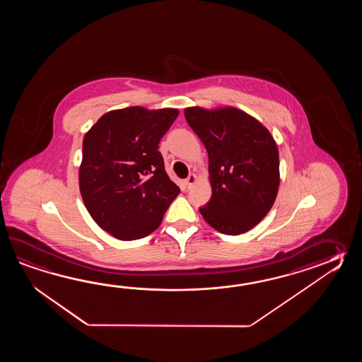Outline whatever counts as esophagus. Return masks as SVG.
<instances>
[{"mask_svg":"<svg viewBox=\"0 0 362 362\" xmlns=\"http://www.w3.org/2000/svg\"><path fill=\"white\" fill-rule=\"evenodd\" d=\"M197 180H198V177H197V175H195V173H190V175H189V177L186 178L185 184H186V186H187V187L190 189L192 185L197 182Z\"/></svg>","mask_w":362,"mask_h":362,"instance_id":"esophagus-1","label":"esophagus"}]
</instances>
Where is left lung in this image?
Instances as JSON below:
<instances>
[{
	"mask_svg": "<svg viewBox=\"0 0 362 362\" xmlns=\"http://www.w3.org/2000/svg\"><path fill=\"white\" fill-rule=\"evenodd\" d=\"M185 119L208 153L212 197L199 208L228 235L251 230L273 207L279 187V154L270 132L233 106L186 107Z\"/></svg>",
	"mask_w": 362,
	"mask_h": 362,
	"instance_id": "obj_1",
	"label": "left lung"
}]
</instances>
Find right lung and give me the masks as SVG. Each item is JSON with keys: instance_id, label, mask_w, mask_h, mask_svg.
<instances>
[{"instance_id": "add662e5", "label": "right lung", "mask_w": 362, "mask_h": 362, "mask_svg": "<svg viewBox=\"0 0 362 362\" xmlns=\"http://www.w3.org/2000/svg\"><path fill=\"white\" fill-rule=\"evenodd\" d=\"M177 116V108H119L85 133L80 194L93 220L114 238L151 234L180 194L158 151Z\"/></svg>"}]
</instances>
